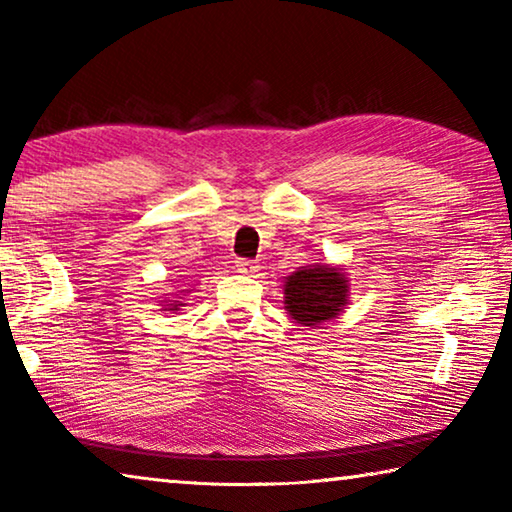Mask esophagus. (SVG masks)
<instances>
[{"mask_svg": "<svg viewBox=\"0 0 512 512\" xmlns=\"http://www.w3.org/2000/svg\"><path fill=\"white\" fill-rule=\"evenodd\" d=\"M235 266H237V271L239 273H246V275H250V273H255L257 271V262H253V259H244V257H239L237 262H235Z\"/></svg>", "mask_w": 512, "mask_h": 512, "instance_id": "34e87169", "label": "esophagus"}]
</instances>
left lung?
Listing matches in <instances>:
<instances>
[{"mask_svg":"<svg viewBox=\"0 0 512 512\" xmlns=\"http://www.w3.org/2000/svg\"><path fill=\"white\" fill-rule=\"evenodd\" d=\"M345 298H348V280L329 266L300 268L284 284L287 311L293 320L307 327L334 318L345 305Z\"/></svg>","mask_w":512,"mask_h":512,"instance_id":"1","label":"left lung"}]
</instances>
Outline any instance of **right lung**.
Listing matches in <instances>:
<instances>
[{
    "mask_svg": "<svg viewBox=\"0 0 512 512\" xmlns=\"http://www.w3.org/2000/svg\"><path fill=\"white\" fill-rule=\"evenodd\" d=\"M171 309H178V305H173V307H171Z\"/></svg>",
    "mask_w": 512,
    "mask_h": 512,
    "instance_id": "obj_1",
    "label": "right lung"
}]
</instances>
